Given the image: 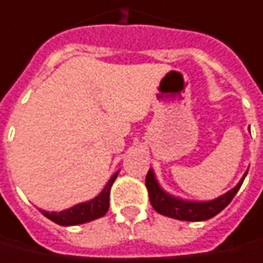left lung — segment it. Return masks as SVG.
Instances as JSON below:
<instances>
[{
  "label": "left lung",
  "mask_w": 263,
  "mask_h": 263,
  "mask_svg": "<svg viewBox=\"0 0 263 263\" xmlns=\"http://www.w3.org/2000/svg\"><path fill=\"white\" fill-rule=\"evenodd\" d=\"M247 174L248 172H245L243 178L234 189H231L225 195L219 196L218 199L211 202H185L172 198L159 188L152 171H148L146 178H145V185L149 194L151 205L158 214L170 216L174 219H179V221H205L219 214L222 209L227 208L231 203L236 192L239 191Z\"/></svg>",
  "instance_id": "1"
}]
</instances>
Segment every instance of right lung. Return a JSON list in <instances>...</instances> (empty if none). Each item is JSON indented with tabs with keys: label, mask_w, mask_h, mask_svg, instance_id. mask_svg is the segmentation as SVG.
I'll return each mask as SVG.
<instances>
[{
	"label": "right lung",
	"mask_w": 263,
	"mask_h": 263,
	"mask_svg": "<svg viewBox=\"0 0 263 263\" xmlns=\"http://www.w3.org/2000/svg\"><path fill=\"white\" fill-rule=\"evenodd\" d=\"M117 176H118V172H115L111 176V179L108 181L105 188L102 189V192L97 198H93L92 201L75 205L72 208L61 211V212H51V214L44 212V215L48 219L54 221L58 225H62V227L80 225V223H85V222L93 221L97 218L104 216L109 208V192H111V186H112L114 181L117 179Z\"/></svg>",
	"instance_id": "right-lung-1"
}]
</instances>
